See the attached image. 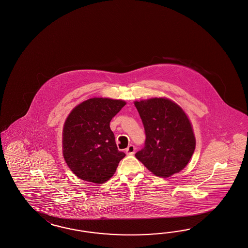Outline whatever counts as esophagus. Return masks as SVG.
Here are the masks:
<instances>
[{
    "label": "esophagus",
    "mask_w": 248,
    "mask_h": 248,
    "mask_svg": "<svg viewBox=\"0 0 248 248\" xmlns=\"http://www.w3.org/2000/svg\"><path fill=\"white\" fill-rule=\"evenodd\" d=\"M135 151H136V149H135L133 145H129L127 149H126V153H127V155H129V156L134 155Z\"/></svg>",
    "instance_id": "1"
}]
</instances>
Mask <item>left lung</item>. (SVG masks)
Listing matches in <instances>:
<instances>
[{"label":"left lung","mask_w":248,"mask_h":248,"mask_svg":"<svg viewBox=\"0 0 248 248\" xmlns=\"http://www.w3.org/2000/svg\"><path fill=\"white\" fill-rule=\"evenodd\" d=\"M145 132V147L135 156L156 177L184 170L196 148L192 123L175 101L159 97L136 100Z\"/></svg>","instance_id":"1"}]
</instances>
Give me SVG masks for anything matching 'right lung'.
Returning a JSON list of instances; mask_svg holds the SVG:
<instances>
[{
	"instance_id": "1",
	"label": "right lung",
	"mask_w": 248,
	"mask_h": 248,
	"mask_svg": "<svg viewBox=\"0 0 248 248\" xmlns=\"http://www.w3.org/2000/svg\"><path fill=\"white\" fill-rule=\"evenodd\" d=\"M126 101L92 98L73 108L62 128V155L81 180L103 184L112 177L126 156L117 148L109 122Z\"/></svg>"
}]
</instances>
